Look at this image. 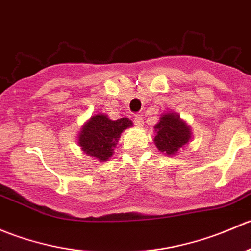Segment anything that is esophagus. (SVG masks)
<instances>
[{
  "label": "esophagus",
  "instance_id": "esophagus-1",
  "mask_svg": "<svg viewBox=\"0 0 251 251\" xmlns=\"http://www.w3.org/2000/svg\"><path fill=\"white\" fill-rule=\"evenodd\" d=\"M134 123L136 126H144V118L141 115H135L134 116Z\"/></svg>",
  "mask_w": 251,
  "mask_h": 251
}]
</instances>
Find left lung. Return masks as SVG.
<instances>
[{
	"instance_id": "left-lung-1",
	"label": "left lung",
	"mask_w": 251,
	"mask_h": 251,
	"mask_svg": "<svg viewBox=\"0 0 251 251\" xmlns=\"http://www.w3.org/2000/svg\"><path fill=\"white\" fill-rule=\"evenodd\" d=\"M156 146L161 152L173 156L180 148L189 143L192 139V130L189 126L180 120L177 113L167 112L161 116L160 122L155 126Z\"/></svg>"
}]
</instances>
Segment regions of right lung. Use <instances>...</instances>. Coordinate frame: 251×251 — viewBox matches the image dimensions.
I'll return each mask as SVG.
<instances>
[{"instance_id": "obj_1", "label": "right lung", "mask_w": 251, "mask_h": 251, "mask_svg": "<svg viewBox=\"0 0 251 251\" xmlns=\"http://www.w3.org/2000/svg\"><path fill=\"white\" fill-rule=\"evenodd\" d=\"M133 126L129 118L112 121L106 115H95L83 126L78 144L88 156L99 161H107L112 156L121 134Z\"/></svg>"}]
</instances>
